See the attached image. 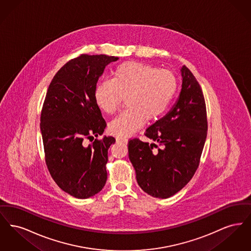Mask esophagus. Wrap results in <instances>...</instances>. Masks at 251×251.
I'll return each mask as SVG.
<instances>
[{
  "label": "esophagus",
  "instance_id": "1",
  "mask_svg": "<svg viewBox=\"0 0 251 251\" xmlns=\"http://www.w3.org/2000/svg\"><path fill=\"white\" fill-rule=\"evenodd\" d=\"M116 140H117V142L118 143H126L127 142V138H125V137H120V136H118V137H116Z\"/></svg>",
  "mask_w": 251,
  "mask_h": 251
}]
</instances>
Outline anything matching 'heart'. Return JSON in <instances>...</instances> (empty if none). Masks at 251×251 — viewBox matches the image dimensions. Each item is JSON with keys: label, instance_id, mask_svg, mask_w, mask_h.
I'll use <instances>...</instances> for the list:
<instances>
[{"label": "heart", "instance_id": "b5f03b06", "mask_svg": "<svg viewBox=\"0 0 251 251\" xmlns=\"http://www.w3.org/2000/svg\"><path fill=\"white\" fill-rule=\"evenodd\" d=\"M177 86V79L170 71L126 62L117 67L111 80L96 85L94 99L98 107L111 115L126 98L128 107L109 124L110 133L124 137L139 130L146 120L160 118L171 103Z\"/></svg>", "mask_w": 251, "mask_h": 251}]
</instances>
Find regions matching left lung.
<instances>
[{"label": "left lung", "mask_w": 251, "mask_h": 251, "mask_svg": "<svg viewBox=\"0 0 251 251\" xmlns=\"http://www.w3.org/2000/svg\"><path fill=\"white\" fill-rule=\"evenodd\" d=\"M179 99L167 115L151 125L145 135L128 143L129 159L141 189L151 197L167 199L181 190L196 173L207 137L208 122L201 87L183 66Z\"/></svg>", "instance_id": "left-lung-1"}]
</instances>
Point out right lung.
Listing matches in <instances>:
<instances>
[{
    "label": "right lung",
    "mask_w": 251,
    "mask_h": 251,
    "mask_svg": "<svg viewBox=\"0 0 251 251\" xmlns=\"http://www.w3.org/2000/svg\"><path fill=\"white\" fill-rule=\"evenodd\" d=\"M118 59L81 54L70 60L52 78L41 110L40 131L50 174L63 191L77 199L95 196L107 179L108 149L116 139L98 138L106 122L94 91L105 67Z\"/></svg>",
    "instance_id": "obj_1"
}]
</instances>
